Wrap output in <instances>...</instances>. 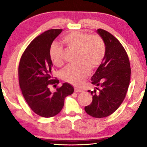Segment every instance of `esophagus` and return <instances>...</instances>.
Segmentation results:
<instances>
[{"label": "esophagus", "mask_w": 147, "mask_h": 147, "mask_svg": "<svg viewBox=\"0 0 147 147\" xmlns=\"http://www.w3.org/2000/svg\"><path fill=\"white\" fill-rule=\"evenodd\" d=\"M82 91H83V90L81 89H79L77 88H74V92H75V93H80V92H82Z\"/></svg>", "instance_id": "1"}]
</instances>
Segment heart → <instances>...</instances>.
Segmentation results:
<instances>
[{"instance_id":"b5f03b06","label":"heart","mask_w":147,"mask_h":147,"mask_svg":"<svg viewBox=\"0 0 147 147\" xmlns=\"http://www.w3.org/2000/svg\"><path fill=\"white\" fill-rule=\"evenodd\" d=\"M63 41L71 49L78 50L77 65L66 67L61 73L64 81L75 86L82 84L90 73L91 69L98 67L104 58L106 46L98 35H89L80 31L69 32L63 38ZM63 51L57 44H53L50 49V57L56 66L63 65Z\"/></svg>"}]
</instances>
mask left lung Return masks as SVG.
I'll list each match as a JSON object with an SVG mask.
<instances>
[{
	"mask_svg": "<svg viewBox=\"0 0 147 147\" xmlns=\"http://www.w3.org/2000/svg\"><path fill=\"white\" fill-rule=\"evenodd\" d=\"M96 32L105 43L106 53L91 79L92 84L100 88L88 91L93 100L85 107V111L93 117L102 118L112 114L123 102L130 84L131 69L128 54L118 39L104 30L98 29Z\"/></svg>",
	"mask_w": 147,
	"mask_h": 147,
	"instance_id": "8db88e82",
	"label": "left lung"
}]
</instances>
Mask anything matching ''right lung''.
<instances>
[{
	"label": "right lung",
	"mask_w": 147,
	"mask_h": 147,
	"mask_svg": "<svg viewBox=\"0 0 147 147\" xmlns=\"http://www.w3.org/2000/svg\"><path fill=\"white\" fill-rule=\"evenodd\" d=\"M62 29H51L43 32L26 47L19 62V82L22 94L30 108L43 117H52L60 112L67 96L73 94L71 84L63 83L56 92L50 91V86L56 87L58 79H53V63L50 49Z\"/></svg>",
	"instance_id": "obj_1"
}]
</instances>
